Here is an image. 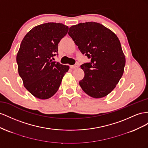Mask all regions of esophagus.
Here are the masks:
<instances>
[{
    "label": "esophagus",
    "mask_w": 148,
    "mask_h": 148,
    "mask_svg": "<svg viewBox=\"0 0 148 148\" xmlns=\"http://www.w3.org/2000/svg\"><path fill=\"white\" fill-rule=\"evenodd\" d=\"M78 67H79L78 64H75L74 65L70 66V67H71V68H72V69H76V68H77Z\"/></svg>",
    "instance_id": "34e87169"
}]
</instances>
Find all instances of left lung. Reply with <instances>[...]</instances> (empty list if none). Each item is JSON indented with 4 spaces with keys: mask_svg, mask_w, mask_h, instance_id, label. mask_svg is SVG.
<instances>
[{
    "mask_svg": "<svg viewBox=\"0 0 148 148\" xmlns=\"http://www.w3.org/2000/svg\"><path fill=\"white\" fill-rule=\"evenodd\" d=\"M69 35L90 62L81 66L84 77L79 85L93 98L110 94L123 75L125 56L120 40L110 29L96 22L81 23L69 28Z\"/></svg>",
    "mask_w": 148,
    "mask_h": 148,
    "instance_id": "left-lung-1",
    "label": "left lung"
}]
</instances>
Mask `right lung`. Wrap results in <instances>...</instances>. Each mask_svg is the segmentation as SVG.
<instances>
[{
	"instance_id": "obj_1",
	"label": "right lung",
	"mask_w": 148,
	"mask_h": 148,
	"mask_svg": "<svg viewBox=\"0 0 148 148\" xmlns=\"http://www.w3.org/2000/svg\"><path fill=\"white\" fill-rule=\"evenodd\" d=\"M69 28L60 23H46L33 28L25 36L16 55L18 71L25 87L40 99L56 94L69 66L51 59L58 55V43Z\"/></svg>"
}]
</instances>
